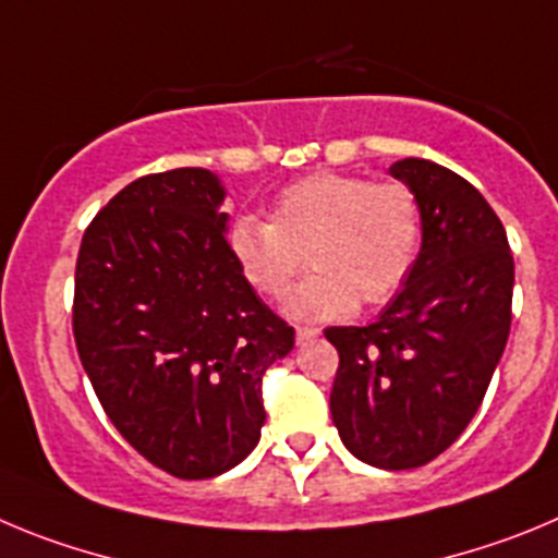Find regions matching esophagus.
<instances>
[{"instance_id":"1","label":"esophagus","mask_w":558,"mask_h":558,"mask_svg":"<svg viewBox=\"0 0 558 558\" xmlns=\"http://www.w3.org/2000/svg\"><path fill=\"white\" fill-rule=\"evenodd\" d=\"M314 336H319V328H308V325H300V328H298V344L314 339Z\"/></svg>"}]
</instances>
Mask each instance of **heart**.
Masks as SVG:
<instances>
[{"label":"heart","instance_id":"1","mask_svg":"<svg viewBox=\"0 0 558 558\" xmlns=\"http://www.w3.org/2000/svg\"><path fill=\"white\" fill-rule=\"evenodd\" d=\"M230 258L260 298L283 300L303 269L314 275L291 291L294 319H341L384 305L411 278L423 244L420 203L398 180L314 172L280 189L269 222L242 214L230 222Z\"/></svg>","mask_w":558,"mask_h":558}]
</instances>
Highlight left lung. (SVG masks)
<instances>
[{
	"label": "left lung",
	"mask_w": 558,
	"mask_h": 558,
	"mask_svg": "<svg viewBox=\"0 0 558 558\" xmlns=\"http://www.w3.org/2000/svg\"><path fill=\"white\" fill-rule=\"evenodd\" d=\"M389 174L420 203L423 247L378 323L325 330L339 350L330 414L355 459L411 470L448 450L484 400L509 339L514 258L473 183L423 158Z\"/></svg>",
	"instance_id": "obj_1"
}]
</instances>
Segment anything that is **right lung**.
<instances>
[{
    "mask_svg": "<svg viewBox=\"0 0 558 558\" xmlns=\"http://www.w3.org/2000/svg\"><path fill=\"white\" fill-rule=\"evenodd\" d=\"M222 203L208 169L133 180L88 225L74 272V341L105 414L189 481L253 453L260 378L294 348L230 258Z\"/></svg>",
    "mask_w": 558,
    "mask_h": 558,
    "instance_id": "add662e5",
    "label": "right lung"
}]
</instances>
